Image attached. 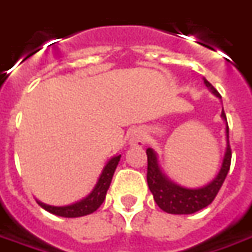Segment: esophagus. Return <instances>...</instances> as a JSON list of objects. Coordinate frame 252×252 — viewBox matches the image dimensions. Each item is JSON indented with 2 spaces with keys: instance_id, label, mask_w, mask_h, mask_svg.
<instances>
[{
  "instance_id": "1",
  "label": "esophagus",
  "mask_w": 252,
  "mask_h": 252,
  "mask_svg": "<svg viewBox=\"0 0 252 252\" xmlns=\"http://www.w3.org/2000/svg\"><path fill=\"white\" fill-rule=\"evenodd\" d=\"M129 144H132V146H143L144 144V133L140 131L132 132L131 137H129Z\"/></svg>"
}]
</instances>
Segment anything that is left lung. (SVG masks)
Returning <instances> with one entry per match:
<instances>
[{
    "label": "left lung",
    "mask_w": 252,
    "mask_h": 252,
    "mask_svg": "<svg viewBox=\"0 0 252 252\" xmlns=\"http://www.w3.org/2000/svg\"><path fill=\"white\" fill-rule=\"evenodd\" d=\"M204 82L217 97H220L219 92L213 88L211 82H208L206 79H204ZM221 116L224 117V120L227 121L224 109L221 112ZM228 132L229 131H228L227 123V151H225V157L222 160L221 170L209 185L204 186L201 189H185V188H181V186L169 182L159 169L158 159H157L155 153L151 148L146 150L148 188L154 194V200L162 211L171 213V215H190V213L201 211L205 206L212 204V201L216 198L219 190L224 184L229 167H231L232 153H231V147H229V133Z\"/></svg>",
    "instance_id": "left-lung-1"
}]
</instances>
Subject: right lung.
Instances as JSON below:
<instances>
[{
	"label": "right lung",
	"instance_id": "obj_1",
	"mask_svg": "<svg viewBox=\"0 0 252 252\" xmlns=\"http://www.w3.org/2000/svg\"><path fill=\"white\" fill-rule=\"evenodd\" d=\"M120 158L121 155H117L115 158L110 159L108 164L105 166V169L102 170V174L99 175V180L97 182L95 188L93 189V191L85 200L79 201L77 204H72V205L68 206H51L46 205L43 202H37V204L43 209H46L47 212L62 217H81L93 213L104 202L105 195H106V191L109 189L110 182H112V177L115 174V170L117 167V164H119Z\"/></svg>",
	"mask_w": 252,
	"mask_h": 252
}]
</instances>
